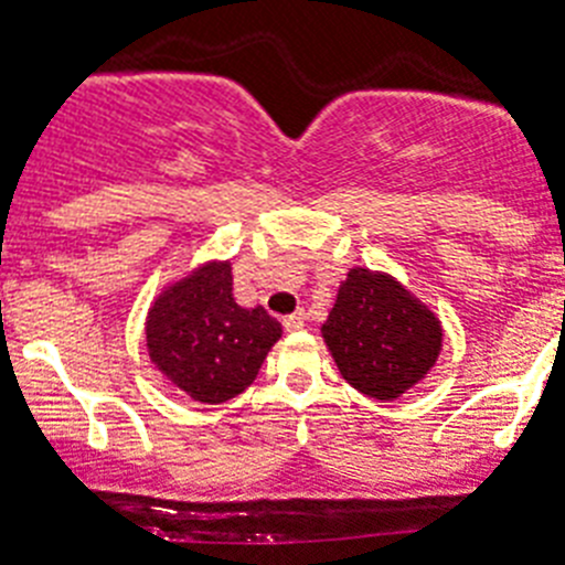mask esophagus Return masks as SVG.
I'll use <instances>...</instances> for the list:
<instances>
[{
  "label": "esophagus",
  "mask_w": 565,
  "mask_h": 565,
  "mask_svg": "<svg viewBox=\"0 0 565 565\" xmlns=\"http://www.w3.org/2000/svg\"><path fill=\"white\" fill-rule=\"evenodd\" d=\"M303 320H307V315L295 312V315H287L281 323H284V329H287V331H298V329H303Z\"/></svg>",
  "instance_id": "34e87169"
}]
</instances>
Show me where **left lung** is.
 I'll list each match as a JSON object with an SVG mask.
<instances>
[{
  "label": "left lung",
  "instance_id": "left-lung-1",
  "mask_svg": "<svg viewBox=\"0 0 565 565\" xmlns=\"http://www.w3.org/2000/svg\"><path fill=\"white\" fill-rule=\"evenodd\" d=\"M342 379L390 402L426 376L440 351V326L390 276L351 270L323 326Z\"/></svg>",
  "mask_w": 565,
  "mask_h": 565
}]
</instances>
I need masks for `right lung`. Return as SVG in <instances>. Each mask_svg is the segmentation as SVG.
<instances>
[{
	"mask_svg": "<svg viewBox=\"0 0 565 565\" xmlns=\"http://www.w3.org/2000/svg\"><path fill=\"white\" fill-rule=\"evenodd\" d=\"M278 337L276 318L234 300L228 262L167 289L147 320L150 360L200 404H223L250 387Z\"/></svg>",
	"mask_w": 565,
	"mask_h": 565,
	"instance_id": "right-lung-1",
	"label": "right lung"
}]
</instances>
